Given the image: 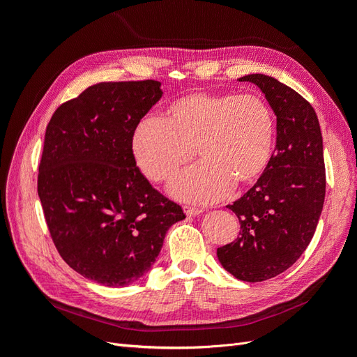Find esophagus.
Masks as SVG:
<instances>
[{
	"label": "esophagus",
	"instance_id": "obj_1",
	"mask_svg": "<svg viewBox=\"0 0 357 357\" xmlns=\"http://www.w3.org/2000/svg\"><path fill=\"white\" fill-rule=\"evenodd\" d=\"M183 210H185V213H186L188 218H193V215H198V214H201V213H202V210H201V208L190 207V205H185V207H183Z\"/></svg>",
	"mask_w": 357,
	"mask_h": 357
}]
</instances>
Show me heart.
<instances>
[{
	"label": "heart",
	"mask_w": 357,
	"mask_h": 357,
	"mask_svg": "<svg viewBox=\"0 0 357 357\" xmlns=\"http://www.w3.org/2000/svg\"><path fill=\"white\" fill-rule=\"evenodd\" d=\"M275 117L261 96L189 93L162 117L146 116L131 137L135 164L153 183L171 180L192 159L201 164L171 183L177 199L211 204L266 171L274 153Z\"/></svg>",
	"instance_id": "b5f03b06"
}]
</instances>
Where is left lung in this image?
Wrapping results in <instances>:
<instances>
[{
    "label": "left lung",
    "instance_id": "8db88e82",
    "mask_svg": "<svg viewBox=\"0 0 357 357\" xmlns=\"http://www.w3.org/2000/svg\"><path fill=\"white\" fill-rule=\"evenodd\" d=\"M277 116V143L266 171L228 208L240 236L218 248L226 271L256 283L284 273L316 232L326 192L323 139L311 104L271 75L248 74Z\"/></svg>",
    "mask_w": 357,
    "mask_h": 357
}]
</instances>
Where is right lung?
<instances>
[{
  "mask_svg": "<svg viewBox=\"0 0 357 357\" xmlns=\"http://www.w3.org/2000/svg\"><path fill=\"white\" fill-rule=\"evenodd\" d=\"M160 96L156 80L98 83L59 105L46 128L37 190L50 236L74 271L109 287L150 271L169 226L186 218L131 150Z\"/></svg>",
  "mask_w": 357,
  "mask_h": 357,
  "instance_id": "obj_1",
  "label": "right lung"
}]
</instances>
